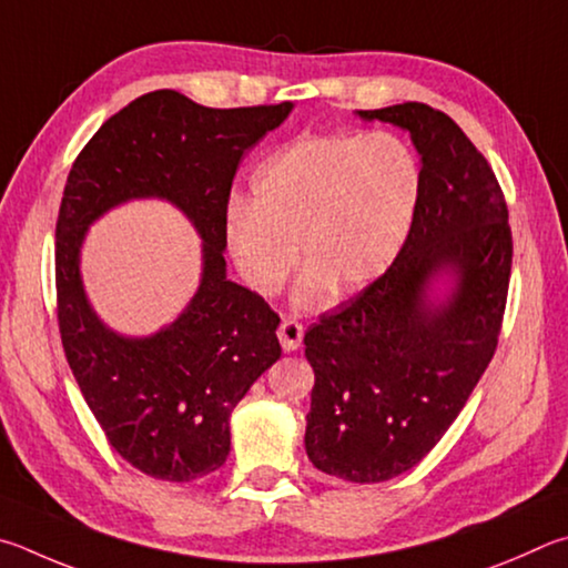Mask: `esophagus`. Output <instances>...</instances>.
<instances>
[{"instance_id":"1","label":"esophagus","mask_w":568,"mask_h":568,"mask_svg":"<svg viewBox=\"0 0 568 568\" xmlns=\"http://www.w3.org/2000/svg\"><path fill=\"white\" fill-rule=\"evenodd\" d=\"M276 336H278V342H282L284 352H294V349H300V346H302L304 326L296 320H284L282 324H278Z\"/></svg>"}]
</instances>
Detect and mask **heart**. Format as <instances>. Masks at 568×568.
<instances>
[{
  "instance_id": "1",
  "label": "heart",
  "mask_w": 568,
  "mask_h": 568,
  "mask_svg": "<svg viewBox=\"0 0 568 568\" xmlns=\"http://www.w3.org/2000/svg\"><path fill=\"white\" fill-rule=\"evenodd\" d=\"M419 189V159L402 136H302L256 169L248 204H229L226 248L244 282L264 296L282 290L302 256L310 268L300 302L316 306L332 286L356 292L394 264Z\"/></svg>"
}]
</instances>
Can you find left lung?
I'll use <instances>...</instances> for the list:
<instances>
[{"label": "left lung", "instance_id": "8db88e82", "mask_svg": "<svg viewBox=\"0 0 568 568\" xmlns=\"http://www.w3.org/2000/svg\"><path fill=\"white\" fill-rule=\"evenodd\" d=\"M406 129L422 154L409 236L386 272L304 334L314 369L306 454L354 484L389 481L429 454L464 409L501 334L511 278L509 209L494 169L439 109H366ZM455 274L444 305L430 276Z\"/></svg>", "mask_w": 568, "mask_h": 568}]
</instances>
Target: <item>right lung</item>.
<instances>
[{"label": "right lung", "mask_w": 568, "mask_h": 568, "mask_svg": "<svg viewBox=\"0 0 568 568\" xmlns=\"http://www.w3.org/2000/svg\"><path fill=\"white\" fill-rule=\"evenodd\" d=\"M290 112V102L212 109L159 89L109 116L69 169L54 248L62 346L109 444L154 479L216 471L232 444L234 406L282 356L278 314L226 278L224 219L244 152ZM136 195H162L193 219L205 239V272L174 325L126 341L88 306L78 246L97 215Z\"/></svg>", "instance_id": "obj_1"}]
</instances>
